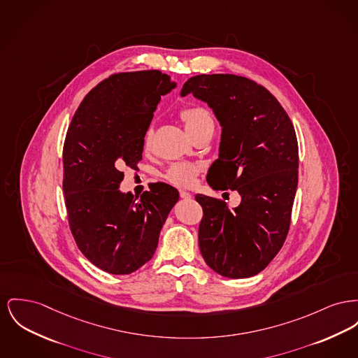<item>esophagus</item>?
<instances>
[{
  "label": "esophagus",
  "mask_w": 358,
  "mask_h": 358,
  "mask_svg": "<svg viewBox=\"0 0 358 358\" xmlns=\"http://www.w3.org/2000/svg\"><path fill=\"white\" fill-rule=\"evenodd\" d=\"M180 197L184 199V200H189V199H192V194L187 190H180Z\"/></svg>",
  "instance_id": "esophagus-1"
}]
</instances>
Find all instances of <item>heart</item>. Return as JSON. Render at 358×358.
Returning <instances> with one entry per match:
<instances>
[{
	"mask_svg": "<svg viewBox=\"0 0 358 358\" xmlns=\"http://www.w3.org/2000/svg\"><path fill=\"white\" fill-rule=\"evenodd\" d=\"M180 117L189 134L197 131L201 127L213 124V119L210 112L203 106L184 108L180 112ZM150 143H151V131H148L145 135V148H148ZM199 171H200L199 164L187 162V161L174 162L166 169L165 178L176 187H190L196 181Z\"/></svg>",
	"mask_w": 358,
	"mask_h": 358,
	"instance_id": "1",
	"label": "heart"
}]
</instances>
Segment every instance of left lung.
<instances>
[{
	"label": "left lung",
	"instance_id": "1",
	"mask_svg": "<svg viewBox=\"0 0 358 358\" xmlns=\"http://www.w3.org/2000/svg\"><path fill=\"white\" fill-rule=\"evenodd\" d=\"M189 93L206 101L223 127L207 182L242 197L230 210L220 199L196 194L203 208L200 252L216 273L252 277L271 264L289 231L299 174L294 124L273 94L246 77L194 76L181 89V96Z\"/></svg>",
	"mask_w": 358,
	"mask_h": 358
}]
</instances>
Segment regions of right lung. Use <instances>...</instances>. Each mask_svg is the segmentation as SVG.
Instances as JSON below:
<instances>
[{"instance_id":"1","label":"right lung","mask_w":358,"mask_h":358,"mask_svg":"<svg viewBox=\"0 0 358 358\" xmlns=\"http://www.w3.org/2000/svg\"><path fill=\"white\" fill-rule=\"evenodd\" d=\"M176 86L159 70L116 73L76 110L64 145V206L78 249L97 268L129 274L151 259L178 190L154 182L122 193L124 166L138 170L161 96Z\"/></svg>"}]
</instances>
